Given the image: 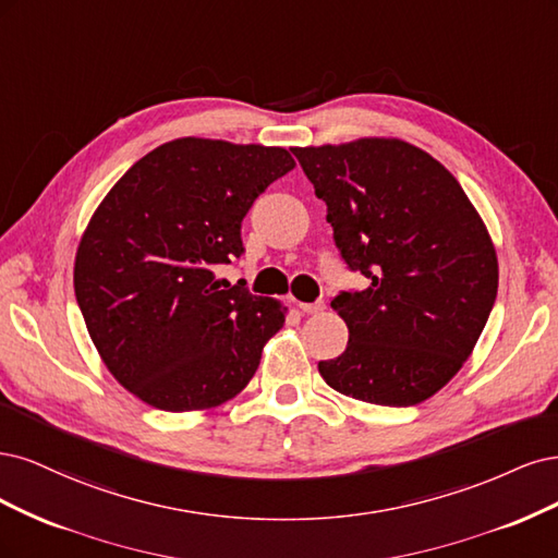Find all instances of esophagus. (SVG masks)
Wrapping results in <instances>:
<instances>
[{
  "mask_svg": "<svg viewBox=\"0 0 558 558\" xmlns=\"http://www.w3.org/2000/svg\"><path fill=\"white\" fill-rule=\"evenodd\" d=\"M299 308L303 311V313H308V315H319L322 311L327 308V303L325 301H313V303H299Z\"/></svg>",
  "mask_w": 558,
  "mask_h": 558,
  "instance_id": "obj_1",
  "label": "esophagus"
}]
</instances>
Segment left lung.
Here are the masks:
<instances>
[{
    "label": "left lung",
    "instance_id": "obj_1",
    "mask_svg": "<svg viewBox=\"0 0 558 558\" xmlns=\"http://www.w3.org/2000/svg\"><path fill=\"white\" fill-rule=\"evenodd\" d=\"M327 204V222L350 271L371 282L340 292L345 352L319 362L345 397L408 408L459 373L487 325L498 262L471 199L438 159L399 138L294 148Z\"/></svg>",
    "mask_w": 558,
    "mask_h": 558
}]
</instances>
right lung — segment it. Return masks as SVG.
I'll return each mask as SVG.
<instances>
[{
	"label": "right lung",
	"mask_w": 558,
	"mask_h": 558,
	"mask_svg": "<svg viewBox=\"0 0 558 558\" xmlns=\"http://www.w3.org/2000/svg\"><path fill=\"white\" fill-rule=\"evenodd\" d=\"M294 167L284 148L175 138L95 210L76 253V301L106 368L143 403L215 408L253 380L284 308L215 271L243 255L250 206Z\"/></svg>",
	"instance_id": "right-lung-1"
}]
</instances>
